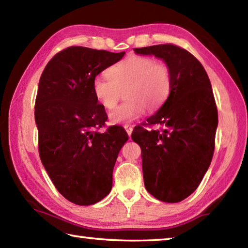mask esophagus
I'll return each instance as SVG.
<instances>
[{
    "label": "esophagus",
    "instance_id": "34e87169",
    "mask_svg": "<svg viewBox=\"0 0 248 248\" xmlns=\"http://www.w3.org/2000/svg\"><path fill=\"white\" fill-rule=\"evenodd\" d=\"M124 129H125V131H127L128 136H131V133H132V130H133V127H132V125H129V124L124 125Z\"/></svg>",
    "mask_w": 248,
    "mask_h": 248
}]
</instances>
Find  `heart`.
I'll return each instance as SVG.
<instances>
[{"mask_svg": "<svg viewBox=\"0 0 248 248\" xmlns=\"http://www.w3.org/2000/svg\"><path fill=\"white\" fill-rule=\"evenodd\" d=\"M107 78H94L92 90L97 102L114 109L123 95L125 102L110 112L112 124H127L143 115L145 108L154 111L165 103L171 89L170 70L152 58L131 56L107 70Z\"/></svg>", "mask_w": 248, "mask_h": 248, "instance_id": "heart-1", "label": "heart"}]
</instances>
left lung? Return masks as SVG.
Segmentation results:
<instances>
[{
  "mask_svg": "<svg viewBox=\"0 0 248 248\" xmlns=\"http://www.w3.org/2000/svg\"><path fill=\"white\" fill-rule=\"evenodd\" d=\"M133 50L163 59L170 70L166 102L133 129L131 138L141 148L146 190L164 202H179L198 188L215 152L217 109L211 83L202 64L178 46ZM145 125L160 128L146 129Z\"/></svg>",
  "mask_w": 248,
  "mask_h": 248,
  "instance_id": "obj_1",
  "label": "left lung"
}]
</instances>
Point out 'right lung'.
Listing matches in <instances>:
<instances>
[{"mask_svg":"<svg viewBox=\"0 0 248 248\" xmlns=\"http://www.w3.org/2000/svg\"><path fill=\"white\" fill-rule=\"evenodd\" d=\"M124 56L72 46L48 62L39 79V156L57 190L75 204H94L109 194L117 156L128 140L120 125L97 131L108 117L92 90L94 78Z\"/></svg>","mask_w":248,"mask_h":248,"instance_id":"obj_1","label":"right lung"}]
</instances>
